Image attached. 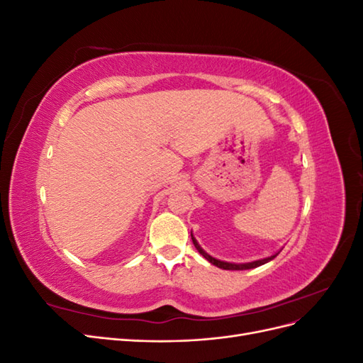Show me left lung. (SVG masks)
<instances>
[{"label": "left lung", "instance_id": "1", "mask_svg": "<svg viewBox=\"0 0 363 363\" xmlns=\"http://www.w3.org/2000/svg\"><path fill=\"white\" fill-rule=\"evenodd\" d=\"M191 236H192V242H194V245H195V248L199 250V252L200 255L206 259V260H208L212 263V265H215V267H218V268H221V269H232V271H242V269H252V268H257V267H260V265H265L267 262H269V260H272L274 257H276L279 252H276V255H272V256H268V257H265V259H259V260H252V262H247V263H232V262H224V260H219V259H215V257H212L211 255H208V252H206L201 247H200V244L196 242V239L194 238V235H192V232H191Z\"/></svg>", "mask_w": 363, "mask_h": 363}]
</instances>
